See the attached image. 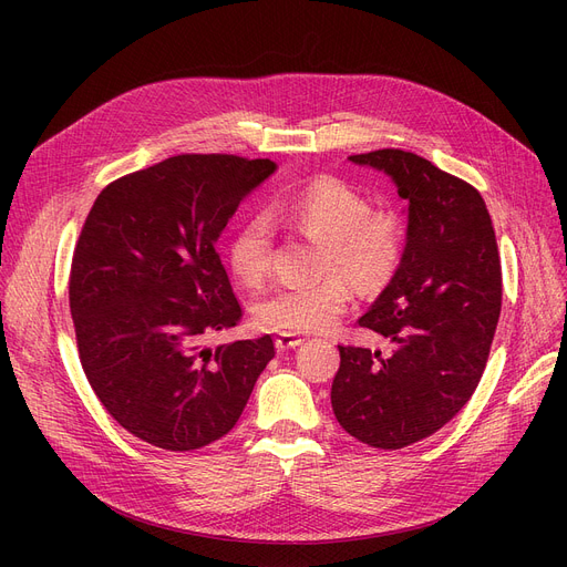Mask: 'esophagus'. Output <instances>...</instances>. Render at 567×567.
Here are the masks:
<instances>
[{
    "label": "esophagus",
    "instance_id": "obj_1",
    "mask_svg": "<svg viewBox=\"0 0 567 567\" xmlns=\"http://www.w3.org/2000/svg\"><path fill=\"white\" fill-rule=\"evenodd\" d=\"M276 344H278L280 349H291V347L299 344V338H296V333H291V331H280Z\"/></svg>",
    "mask_w": 567,
    "mask_h": 567
}]
</instances>
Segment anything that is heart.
<instances>
[{"label":"heart","instance_id":"heart-1","mask_svg":"<svg viewBox=\"0 0 567 567\" xmlns=\"http://www.w3.org/2000/svg\"><path fill=\"white\" fill-rule=\"evenodd\" d=\"M377 236L370 227H363L355 231L353 236V246L351 250L344 255V259H340L338 264V271H344V274H361V271H368V266L374 261L377 257ZM336 319H338V310L333 306H321V308H299L296 310L287 326L293 331H299L303 336H326L333 331L336 326Z\"/></svg>","mask_w":567,"mask_h":567}]
</instances>
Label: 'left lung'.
<instances>
[{
	"label": "left lung",
	"instance_id": "1",
	"mask_svg": "<svg viewBox=\"0 0 567 567\" xmlns=\"http://www.w3.org/2000/svg\"><path fill=\"white\" fill-rule=\"evenodd\" d=\"M264 163L172 156L103 188L82 225L69 280L80 363L112 419L156 449L225 436L276 355L268 336L227 333L241 306L216 252Z\"/></svg>",
	"mask_w": 567,
	"mask_h": 567
}]
</instances>
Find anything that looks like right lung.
Wrapping results in <instances>:
<instances>
[{
  "instance_id": "obj_1",
  "label": "right lung",
  "mask_w": 567,
  "mask_h": 567,
  "mask_svg": "<svg viewBox=\"0 0 567 567\" xmlns=\"http://www.w3.org/2000/svg\"><path fill=\"white\" fill-rule=\"evenodd\" d=\"M391 176L406 244L361 326L383 336L340 347L331 404L359 441L398 451L449 423L478 385L501 315V257L485 199L402 148L349 156Z\"/></svg>"
}]
</instances>
